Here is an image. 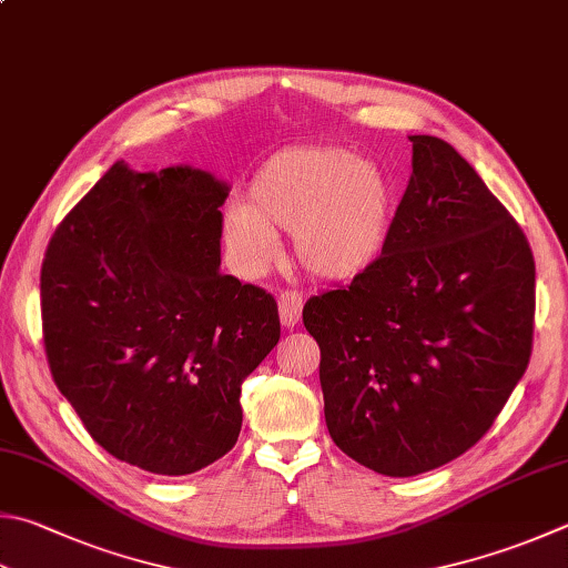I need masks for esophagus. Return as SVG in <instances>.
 I'll return each mask as SVG.
<instances>
[{
	"label": "esophagus",
	"mask_w": 568,
	"mask_h": 568,
	"mask_svg": "<svg viewBox=\"0 0 568 568\" xmlns=\"http://www.w3.org/2000/svg\"><path fill=\"white\" fill-rule=\"evenodd\" d=\"M302 294L296 292H282L280 294V318H282V326L286 328H294L298 321H302Z\"/></svg>",
	"instance_id": "34e87169"
}]
</instances>
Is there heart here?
Returning <instances> with one entry per match:
<instances>
[{"label":"heart","mask_w":568,"mask_h":568,"mask_svg":"<svg viewBox=\"0 0 568 568\" xmlns=\"http://www.w3.org/2000/svg\"><path fill=\"white\" fill-rule=\"evenodd\" d=\"M395 220L390 175L348 148H288L256 170L247 205L222 220L224 244L242 270L262 272L280 242L294 234V254L324 282L368 272L388 247Z\"/></svg>","instance_id":"b5f03b06"}]
</instances>
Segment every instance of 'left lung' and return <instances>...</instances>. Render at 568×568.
Instances as JSON below:
<instances>
[{
  "label": "left lung",
  "mask_w": 568,
  "mask_h": 568,
  "mask_svg": "<svg viewBox=\"0 0 568 568\" xmlns=\"http://www.w3.org/2000/svg\"><path fill=\"white\" fill-rule=\"evenodd\" d=\"M410 143L383 256L304 306L331 440L388 477L430 473L489 430L529 366L537 304L507 207L450 143Z\"/></svg>",
  "instance_id": "8db88e82"
}]
</instances>
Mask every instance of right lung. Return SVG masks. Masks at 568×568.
I'll return each mask as SVG.
<instances>
[{
	"mask_svg": "<svg viewBox=\"0 0 568 568\" xmlns=\"http://www.w3.org/2000/svg\"><path fill=\"white\" fill-rule=\"evenodd\" d=\"M227 183L111 165L53 232L41 326L53 383L105 453L153 475L227 455L242 381L280 341L272 294L220 274Z\"/></svg>",
	"mask_w": 568,
	"mask_h": 568,
	"instance_id": "right-lung-1",
	"label": "right lung"
}]
</instances>
